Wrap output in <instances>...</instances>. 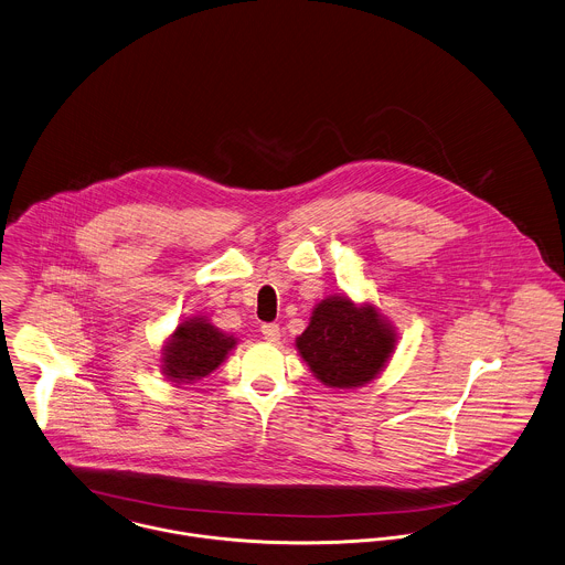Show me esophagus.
Listing matches in <instances>:
<instances>
[{"mask_svg":"<svg viewBox=\"0 0 565 565\" xmlns=\"http://www.w3.org/2000/svg\"><path fill=\"white\" fill-rule=\"evenodd\" d=\"M262 337L268 340V342H279V339H281L279 326L277 323H264L262 326Z\"/></svg>","mask_w":565,"mask_h":565,"instance_id":"esophagus-1","label":"esophagus"}]
</instances>
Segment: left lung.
I'll use <instances>...</instances> for the list:
<instances>
[{"instance_id":"obj_1","label":"left lung","mask_w":565,"mask_h":565,"mask_svg":"<svg viewBox=\"0 0 565 565\" xmlns=\"http://www.w3.org/2000/svg\"><path fill=\"white\" fill-rule=\"evenodd\" d=\"M297 349L326 386L355 388L380 375L395 349V332L373 306L330 297L315 308Z\"/></svg>"}]
</instances>
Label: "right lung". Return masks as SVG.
Listing matches in <instances>:
<instances>
[{
	"mask_svg": "<svg viewBox=\"0 0 565 565\" xmlns=\"http://www.w3.org/2000/svg\"><path fill=\"white\" fill-rule=\"evenodd\" d=\"M235 342L205 319L194 317L183 321L163 347L161 369L177 384L201 380L225 362Z\"/></svg>",
	"mask_w": 565,
	"mask_h": 565,
	"instance_id": "1",
	"label": "right lung"
}]
</instances>
